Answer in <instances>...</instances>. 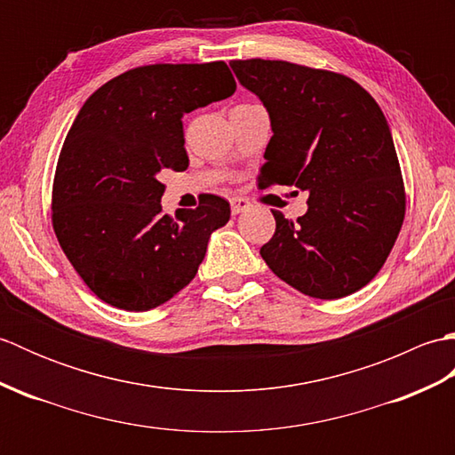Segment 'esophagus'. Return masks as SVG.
Masks as SVG:
<instances>
[{
	"label": "esophagus",
	"instance_id": "obj_1",
	"mask_svg": "<svg viewBox=\"0 0 455 455\" xmlns=\"http://www.w3.org/2000/svg\"><path fill=\"white\" fill-rule=\"evenodd\" d=\"M246 209H250L248 199H243V197L230 199V211H233V215H240V212H244Z\"/></svg>",
	"mask_w": 455,
	"mask_h": 455
}]
</instances>
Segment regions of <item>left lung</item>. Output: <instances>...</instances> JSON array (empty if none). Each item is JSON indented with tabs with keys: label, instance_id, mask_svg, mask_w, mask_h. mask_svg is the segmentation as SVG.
I'll return each instance as SVG.
<instances>
[{
	"label": "left lung",
	"instance_id": "8db88e82",
	"mask_svg": "<svg viewBox=\"0 0 455 455\" xmlns=\"http://www.w3.org/2000/svg\"><path fill=\"white\" fill-rule=\"evenodd\" d=\"M230 68L272 123L258 186L308 193L297 222L272 211L275 235L259 254L308 297L355 293L385 264L404 219L387 119L360 84L340 74L262 58L233 60Z\"/></svg>",
	"mask_w": 455,
	"mask_h": 455
}]
</instances>
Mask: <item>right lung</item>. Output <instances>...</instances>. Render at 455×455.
Listing matches in <instances>:
<instances>
[{
    "mask_svg": "<svg viewBox=\"0 0 455 455\" xmlns=\"http://www.w3.org/2000/svg\"><path fill=\"white\" fill-rule=\"evenodd\" d=\"M235 90L225 62L154 64L117 76L82 105L58 158L52 225L101 301L150 311L196 277L230 205L203 196L197 209L164 215L158 176L189 166L183 115Z\"/></svg>",
    "mask_w": 455,
    "mask_h": 455,
    "instance_id": "right-lung-1",
    "label": "right lung"
}]
</instances>
